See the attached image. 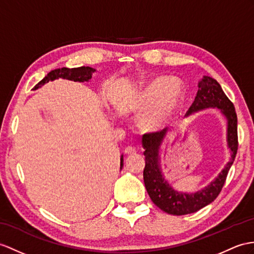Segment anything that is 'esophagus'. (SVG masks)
Listing matches in <instances>:
<instances>
[{
    "mask_svg": "<svg viewBox=\"0 0 254 254\" xmlns=\"http://www.w3.org/2000/svg\"><path fill=\"white\" fill-rule=\"evenodd\" d=\"M135 153H137V151H135V148L132 146H127L125 148V154H127V155H134Z\"/></svg>",
    "mask_w": 254,
    "mask_h": 254,
    "instance_id": "34e87169",
    "label": "esophagus"
}]
</instances>
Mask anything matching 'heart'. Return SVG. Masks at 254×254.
Here are the masks:
<instances>
[{"label": "heart", "instance_id": "heart-1", "mask_svg": "<svg viewBox=\"0 0 254 254\" xmlns=\"http://www.w3.org/2000/svg\"><path fill=\"white\" fill-rule=\"evenodd\" d=\"M184 88L178 79L158 76L142 91L138 110L140 125L148 131H158L168 125L183 100Z\"/></svg>", "mask_w": 254, "mask_h": 254}]
</instances>
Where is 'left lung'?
<instances>
[{
    "mask_svg": "<svg viewBox=\"0 0 254 254\" xmlns=\"http://www.w3.org/2000/svg\"><path fill=\"white\" fill-rule=\"evenodd\" d=\"M198 87L195 100L185 115L188 116L207 108H219L227 119V144L231 150V159L211 184L193 194L175 190L164 179L158 165L159 147L167 130L163 129L156 132H148L142 137V144L145 148L143 153L145 156L143 180L147 194L159 209L174 215H184L198 211L219 196L238 150L237 114L233 102L222 90L220 84L212 77L203 76Z\"/></svg>",
    "mask_w": 254,
    "mask_h": 254,
    "instance_id": "8db88e82",
    "label": "left lung"
}]
</instances>
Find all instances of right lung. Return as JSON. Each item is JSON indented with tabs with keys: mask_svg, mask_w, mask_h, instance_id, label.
<instances>
[{
	"mask_svg": "<svg viewBox=\"0 0 254 254\" xmlns=\"http://www.w3.org/2000/svg\"><path fill=\"white\" fill-rule=\"evenodd\" d=\"M94 72L95 70L89 66H79V67H73V69H69V67H61V69H56L49 72L40 83L36 84L35 87L38 88L41 85L48 83L49 80L57 79L59 77L69 79V80H74V82H87L88 79L91 78V75ZM122 166H123V158H121V167Z\"/></svg>",
	"mask_w": 254,
	"mask_h": 254,
	"instance_id": "1",
	"label": "right lung"
}]
</instances>
